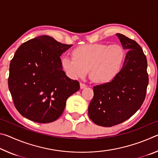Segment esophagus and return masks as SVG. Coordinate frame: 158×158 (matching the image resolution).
I'll return each mask as SVG.
<instances>
[{"mask_svg": "<svg viewBox=\"0 0 158 158\" xmlns=\"http://www.w3.org/2000/svg\"><path fill=\"white\" fill-rule=\"evenodd\" d=\"M87 86V85L86 84H84V83H80V88H81V89H85V87Z\"/></svg>", "mask_w": 158, "mask_h": 158, "instance_id": "34e87169", "label": "esophagus"}]
</instances>
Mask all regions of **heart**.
<instances>
[{"mask_svg":"<svg viewBox=\"0 0 158 158\" xmlns=\"http://www.w3.org/2000/svg\"><path fill=\"white\" fill-rule=\"evenodd\" d=\"M73 57L63 56L61 65L69 78L84 77L89 69V75L97 83H107L121 71L125 52L119 45L88 44L74 49Z\"/></svg>","mask_w":158,"mask_h":158,"instance_id":"1","label":"heart"}]
</instances>
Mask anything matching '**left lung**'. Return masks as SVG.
Wrapping results in <instances>:
<instances>
[{
	"mask_svg": "<svg viewBox=\"0 0 158 158\" xmlns=\"http://www.w3.org/2000/svg\"><path fill=\"white\" fill-rule=\"evenodd\" d=\"M128 52L118 74L110 82L93 87L89 116L102 127L118 125L132 116L142 105L148 84L147 60L137 42L117 33Z\"/></svg>",
	"mask_w": 158,
	"mask_h": 158,
	"instance_id": "1",
	"label": "left lung"
}]
</instances>
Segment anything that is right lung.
Segmentation results:
<instances>
[{
	"mask_svg": "<svg viewBox=\"0 0 158 158\" xmlns=\"http://www.w3.org/2000/svg\"><path fill=\"white\" fill-rule=\"evenodd\" d=\"M73 45L48 35L37 37L18 48L10 64L8 87L17 111L40 123L57 120L66 100L80 89L66 76L60 56Z\"/></svg>",
	"mask_w": 158,
	"mask_h": 158,
	"instance_id": "obj_1",
	"label": "right lung"
}]
</instances>
